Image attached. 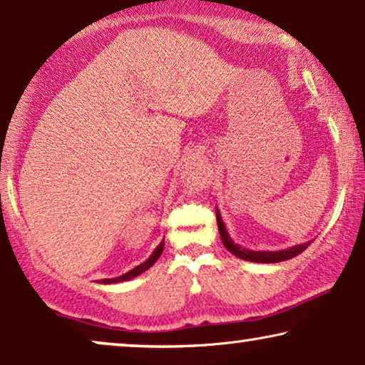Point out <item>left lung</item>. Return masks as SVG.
Listing matches in <instances>:
<instances>
[{"label": "left lung", "instance_id": "8db88e82", "mask_svg": "<svg viewBox=\"0 0 365 365\" xmlns=\"http://www.w3.org/2000/svg\"><path fill=\"white\" fill-rule=\"evenodd\" d=\"M217 213V223L220 230V238H222V243L225 245L230 253L235 255L236 258L245 259V261H253V263H279V261H286L294 258V256L301 255L307 246L311 245V241H306V243L294 245L291 248L286 250H278V251H255V250H246L243 246L236 245L232 236H230L227 227H225L222 215H220V210H215Z\"/></svg>", "mask_w": 365, "mask_h": 365}]
</instances>
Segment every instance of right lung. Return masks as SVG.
Wrapping results in <instances>:
<instances>
[{
    "label": "right lung",
    "instance_id": "obj_1",
    "mask_svg": "<svg viewBox=\"0 0 365 365\" xmlns=\"http://www.w3.org/2000/svg\"><path fill=\"white\" fill-rule=\"evenodd\" d=\"M163 246H165V241L162 240V243L157 246L155 250H153V253L148 256V258L143 261V263H140L138 266H135V268L133 269H130V271H127L125 274H122V276H117V278H107V279H101L99 283H102V284H112V283H122V281H129V279H132V278H135V276H138V274H142L143 271H147L148 268H150V266L155 263V261L160 258V255H162V251H163Z\"/></svg>",
    "mask_w": 365,
    "mask_h": 365
}]
</instances>
